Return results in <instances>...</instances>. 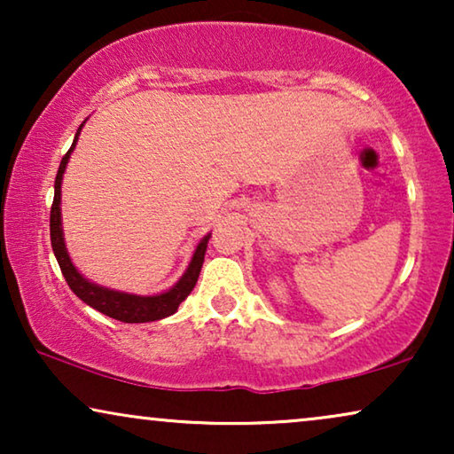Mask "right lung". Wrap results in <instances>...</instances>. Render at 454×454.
Returning a JSON list of instances; mask_svg holds the SVG:
<instances>
[{"mask_svg": "<svg viewBox=\"0 0 454 454\" xmlns=\"http://www.w3.org/2000/svg\"><path fill=\"white\" fill-rule=\"evenodd\" d=\"M84 123L86 120L80 123L78 132L74 136L70 151H67L66 157L61 159L58 177H55V196H53L51 216H49V223H51V225L49 227H51V247H53L55 258H58L59 269L64 272L66 281L70 285L74 294H76L86 306L95 308L97 312L109 316V318L128 322V325H140V322H154V320L167 318V316L177 312L179 303L190 295L192 289H194L198 277H200V269L204 262V254H207L210 233H207L200 241H198L196 250L192 254L188 269H185L184 275L177 278V283L167 291H160V294L136 295V294H126V291L103 287V285L89 281V278H86L82 272L74 266L66 247L64 227H61V182H64L67 160H70L74 148H76L78 136L82 132Z\"/></svg>", "mask_w": 454, "mask_h": 454, "instance_id": "1", "label": "right lung"}]
</instances>
